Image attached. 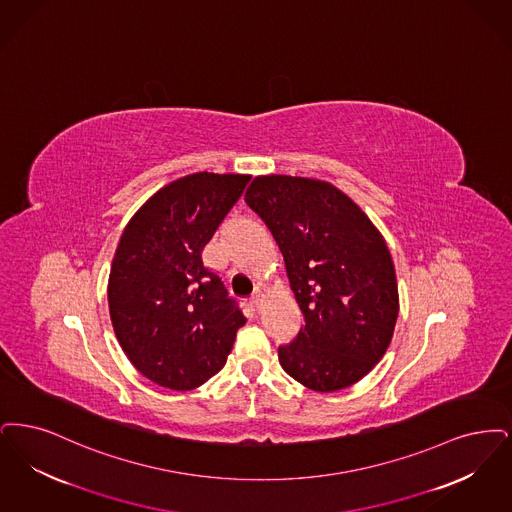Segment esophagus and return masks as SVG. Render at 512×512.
<instances>
[{"label":"esophagus","mask_w":512,"mask_h":512,"mask_svg":"<svg viewBox=\"0 0 512 512\" xmlns=\"http://www.w3.org/2000/svg\"><path fill=\"white\" fill-rule=\"evenodd\" d=\"M252 306H254L256 310H262V306H264V294H262L260 290L252 296Z\"/></svg>","instance_id":"1"}]
</instances>
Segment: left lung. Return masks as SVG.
Masks as SVG:
<instances>
[{
    "mask_svg": "<svg viewBox=\"0 0 512 512\" xmlns=\"http://www.w3.org/2000/svg\"><path fill=\"white\" fill-rule=\"evenodd\" d=\"M245 200L281 248L304 313L298 336L279 348L281 367L315 392L356 384L386 354L400 312L384 237L329 181L258 176Z\"/></svg>",
    "mask_w": 512,
    "mask_h": 512,
    "instance_id": "1",
    "label": "left lung"
}]
</instances>
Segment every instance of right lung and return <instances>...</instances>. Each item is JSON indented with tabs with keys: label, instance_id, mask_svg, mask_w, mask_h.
Returning a JSON list of instances; mask_svg holds the SVG:
<instances>
[{
	"label": "right lung",
	"instance_id": "obj_1",
	"mask_svg": "<svg viewBox=\"0 0 512 512\" xmlns=\"http://www.w3.org/2000/svg\"><path fill=\"white\" fill-rule=\"evenodd\" d=\"M250 176L197 172L158 189L126 225L109 275L114 334L143 377L193 390L227 361L246 323L202 250Z\"/></svg>",
	"mask_w": 512,
	"mask_h": 512
}]
</instances>
